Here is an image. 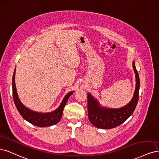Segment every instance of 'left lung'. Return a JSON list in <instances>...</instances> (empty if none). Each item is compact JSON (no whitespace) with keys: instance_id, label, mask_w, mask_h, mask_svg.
Returning a JSON list of instances; mask_svg holds the SVG:
<instances>
[{"instance_id":"8db88e82","label":"left lung","mask_w":159,"mask_h":159,"mask_svg":"<svg viewBox=\"0 0 159 159\" xmlns=\"http://www.w3.org/2000/svg\"><path fill=\"white\" fill-rule=\"evenodd\" d=\"M133 69L135 74V89L132 99L125 106L119 108H109L100 105L96 98L89 93H87V111L91 123L95 127L101 129H111L124 122L135 110L139 99V78L134 62Z\"/></svg>"}]
</instances>
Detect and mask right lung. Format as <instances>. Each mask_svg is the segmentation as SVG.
<instances>
[{
  "mask_svg": "<svg viewBox=\"0 0 159 159\" xmlns=\"http://www.w3.org/2000/svg\"><path fill=\"white\" fill-rule=\"evenodd\" d=\"M15 73L16 68L14 70L12 77L13 98L16 108L18 109L21 116L25 120H27V122L39 127L51 126V125L57 124L62 118L63 110L66 103L68 98L73 93L74 91H70L65 95L61 105H59L58 108H57L55 111L47 113H41L33 111L25 107L20 100L15 84Z\"/></svg>",
  "mask_w": 159,
  "mask_h": 159,
  "instance_id": "obj_1",
  "label": "right lung"
}]
</instances>
